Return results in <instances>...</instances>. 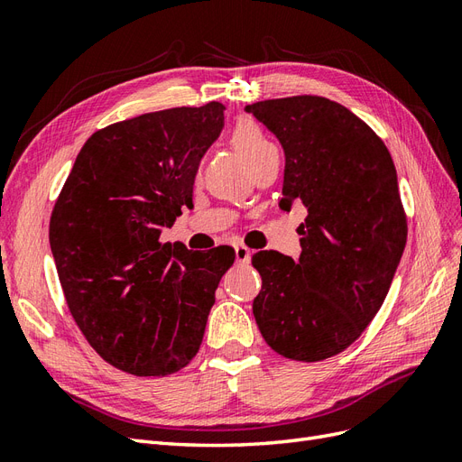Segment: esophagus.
<instances>
[{
	"label": "esophagus",
	"instance_id": "1",
	"mask_svg": "<svg viewBox=\"0 0 462 462\" xmlns=\"http://www.w3.org/2000/svg\"><path fill=\"white\" fill-rule=\"evenodd\" d=\"M234 254H236V259H238L240 263H247V262H250V257H252V252L247 250V247L242 245V244L234 245Z\"/></svg>",
	"mask_w": 462,
	"mask_h": 462
}]
</instances>
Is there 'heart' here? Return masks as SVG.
Segmentation results:
<instances>
[{"label":"heart","instance_id":"obj_1","mask_svg":"<svg viewBox=\"0 0 462 462\" xmlns=\"http://www.w3.org/2000/svg\"><path fill=\"white\" fill-rule=\"evenodd\" d=\"M228 140L232 148L250 165L252 171H257L267 163L279 162V150L273 140L265 134V130L254 118H240L230 128Z\"/></svg>","mask_w":462,"mask_h":462}]
</instances>
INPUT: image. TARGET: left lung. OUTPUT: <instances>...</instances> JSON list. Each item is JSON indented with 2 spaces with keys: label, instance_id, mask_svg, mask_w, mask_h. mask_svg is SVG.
Returning a JSON list of instances; mask_svg holds the SVG:
<instances>
[{
  "label": "left lung",
  "instance_id": "left-lung-1",
  "mask_svg": "<svg viewBox=\"0 0 462 462\" xmlns=\"http://www.w3.org/2000/svg\"><path fill=\"white\" fill-rule=\"evenodd\" d=\"M285 150L279 207L302 205L294 263L257 252L254 316L267 346L314 363L347 349L381 309L406 245L408 220L384 142L344 105L294 96L245 105Z\"/></svg>",
  "mask_w": 462,
  "mask_h": 462
}]
</instances>
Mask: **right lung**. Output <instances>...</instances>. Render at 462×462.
I'll list each match as a JSON object with an SVG mask.
<instances>
[{
  "mask_svg": "<svg viewBox=\"0 0 462 462\" xmlns=\"http://www.w3.org/2000/svg\"><path fill=\"white\" fill-rule=\"evenodd\" d=\"M224 105L146 113L93 133L58 195L49 238L69 314L115 369L165 376L193 361L228 245L208 254L163 244L191 205L199 162Z\"/></svg>",
  "mask_w": 462,
  "mask_h": 462,
  "instance_id": "obj_1",
  "label": "right lung"
}]
</instances>
